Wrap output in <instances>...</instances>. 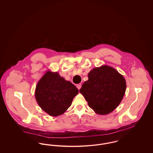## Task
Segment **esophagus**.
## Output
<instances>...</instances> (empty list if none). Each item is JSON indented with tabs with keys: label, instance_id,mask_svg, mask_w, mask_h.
<instances>
[{
	"label": "esophagus",
	"instance_id": "1",
	"mask_svg": "<svg viewBox=\"0 0 153 153\" xmlns=\"http://www.w3.org/2000/svg\"><path fill=\"white\" fill-rule=\"evenodd\" d=\"M81 84H77V85H76V87L77 88H78V89H80L81 87Z\"/></svg>",
	"mask_w": 153,
	"mask_h": 153
}]
</instances>
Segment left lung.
Instances as JSON below:
<instances>
[{
    "label": "left lung",
    "mask_w": 153,
    "mask_h": 153,
    "mask_svg": "<svg viewBox=\"0 0 153 153\" xmlns=\"http://www.w3.org/2000/svg\"><path fill=\"white\" fill-rule=\"evenodd\" d=\"M126 89L123 76L108 66L95 68L88 74L80 92L89 107L100 115L108 114L117 108Z\"/></svg>",
    "instance_id": "8db88e82"
}]
</instances>
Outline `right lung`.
I'll list each match as a JSON object with an SVG mask.
<instances>
[{
    "mask_svg": "<svg viewBox=\"0 0 153 153\" xmlns=\"http://www.w3.org/2000/svg\"><path fill=\"white\" fill-rule=\"evenodd\" d=\"M78 89L58 73L47 72L36 85L35 96L40 107L53 117L62 114L72 104Z\"/></svg>",
    "mask_w": 153,
    "mask_h": 153,
    "instance_id": "obj_1",
    "label": "right lung"
}]
</instances>
